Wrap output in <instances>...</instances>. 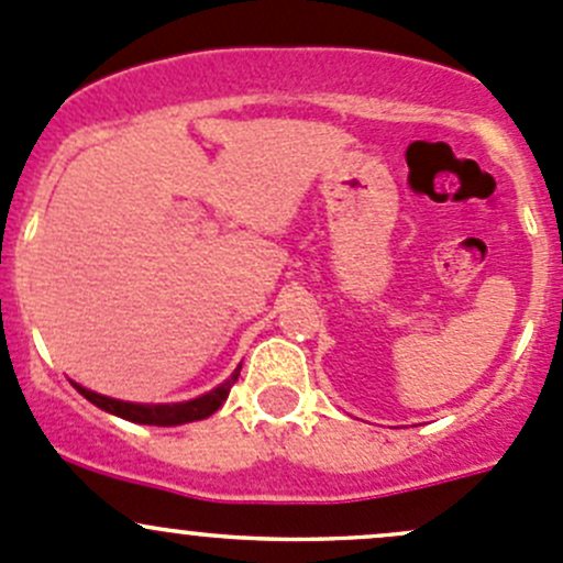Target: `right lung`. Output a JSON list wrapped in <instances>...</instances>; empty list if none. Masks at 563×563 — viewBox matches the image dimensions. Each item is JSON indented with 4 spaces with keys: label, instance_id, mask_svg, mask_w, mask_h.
<instances>
[{
    "label": "right lung",
    "instance_id": "add662e5",
    "mask_svg": "<svg viewBox=\"0 0 563 563\" xmlns=\"http://www.w3.org/2000/svg\"><path fill=\"white\" fill-rule=\"evenodd\" d=\"M238 375H241V366L227 377L221 386H216L213 391L202 394L197 399H188V402H172V405H142V402H122V399L103 397V394H95L90 388L74 383L76 391L85 399H90L95 408L106 410L111 416H120V419L133 421V424H153V427H177L188 424V421H199L213 416L216 410L224 405V399L230 397V388L235 386Z\"/></svg>",
    "mask_w": 563,
    "mask_h": 563
}]
</instances>
